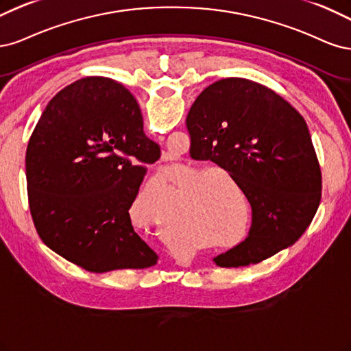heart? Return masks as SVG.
Wrapping results in <instances>:
<instances>
[{
  "mask_svg": "<svg viewBox=\"0 0 351 351\" xmlns=\"http://www.w3.org/2000/svg\"><path fill=\"white\" fill-rule=\"evenodd\" d=\"M201 169H188V172L175 179L176 186L184 185L188 179L194 178L199 173ZM223 176L232 184V179L223 172H204L197 176L189 186L192 192V202H194L195 216L191 217V223L201 232L204 241L214 243L224 239H230L241 232L243 226V217L241 214L233 213L228 201V195L223 189V185L219 180L213 179L216 176ZM171 197V178L169 173L162 171L157 172L149 182L143 188L140 199L145 207L152 210L154 220L162 216L165 207ZM166 228L176 234V237H182L189 230V226L182 223L176 211L167 214Z\"/></svg>",
  "mask_w": 351,
  "mask_h": 351,
  "instance_id": "heart-1",
  "label": "heart"
}]
</instances>
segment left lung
Here are the masks:
<instances>
[{"instance_id":"8db88e82","label":"left lung","mask_w":351,"mask_h":351,"mask_svg":"<svg viewBox=\"0 0 351 351\" xmlns=\"http://www.w3.org/2000/svg\"><path fill=\"white\" fill-rule=\"evenodd\" d=\"M191 152L228 171L252 207L250 236L214 258L258 264L295 245L321 202L322 175L306 122L273 90L246 78L204 88L186 117Z\"/></svg>"}]
</instances>
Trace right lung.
<instances>
[{
	"label": "right lung",
	"instance_id": "add662e5",
	"mask_svg": "<svg viewBox=\"0 0 351 351\" xmlns=\"http://www.w3.org/2000/svg\"><path fill=\"white\" fill-rule=\"evenodd\" d=\"M159 157L137 100L122 84L86 77L62 88L42 112L26 152L29 207L42 242L90 273L156 265L130 208L144 165Z\"/></svg>",
	"mask_w": 351,
	"mask_h": 351
}]
</instances>
